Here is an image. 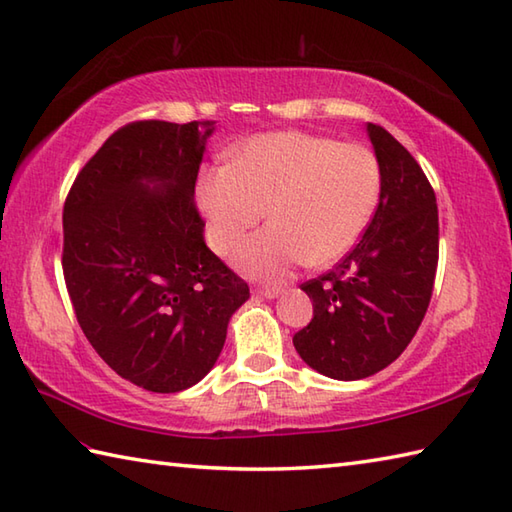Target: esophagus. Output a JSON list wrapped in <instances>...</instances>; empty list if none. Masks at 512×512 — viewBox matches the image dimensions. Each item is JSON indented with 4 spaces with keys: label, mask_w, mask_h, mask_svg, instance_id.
<instances>
[{
    "label": "esophagus",
    "mask_w": 512,
    "mask_h": 512,
    "mask_svg": "<svg viewBox=\"0 0 512 512\" xmlns=\"http://www.w3.org/2000/svg\"><path fill=\"white\" fill-rule=\"evenodd\" d=\"M255 295L257 297H264V299H275V297H279L282 295V288H277V286H273V288H255Z\"/></svg>",
    "instance_id": "1"
}]
</instances>
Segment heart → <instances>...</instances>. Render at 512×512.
I'll list each match as a JSON object with an SVG mask.
<instances>
[{"mask_svg":"<svg viewBox=\"0 0 512 512\" xmlns=\"http://www.w3.org/2000/svg\"><path fill=\"white\" fill-rule=\"evenodd\" d=\"M377 157L359 144L277 130L230 150L228 164L197 177L210 244L228 255L266 215L273 224L237 248L235 266L259 282H282L297 266L346 257L375 213Z\"/></svg>","mask_w":512,"mask_h":512,"instance_id":"heart-1","label":"heart"}]
</instances>
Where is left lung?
Here are the masks:
<instances>
[{
    "label": "left lung",
    "instance_id": "1",
    "mask_svg": "<svg viewBox=\"0 0 512 512\" xmlns=\"http://www.w3.org/2000/svg\"><path fill=\"white\" fill-rule=\"evenodd\" d=\"M366 130L382 173L377 210L342 262L302 284L313 319L293 337L310 368L342 382L375 375L404 353L439 259L437 199L422 166L382 126Z\"/></svg>",
    "mask_w": 512,
    "mask_h": 512
}]
</instances>
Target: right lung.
Listing matches in <instances>:
<instances>
[{"label": "right lung", "instance_id": "add662e5", "mask_svg": "<svg viewBox=\"0 0 512 512\" xmlns=\"http://www.w3.org/2000/svg\"><path fill=\"white\" fill-rule=\"evenodd\" d=\"M215 122L146 119L110 135L64 204L62 268L97 355L150 393H179L215 366L250 297L204 242L195 182Z\"/></svg>", "mask_w": 512, "mask_h": 512}]
</instances>
